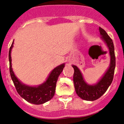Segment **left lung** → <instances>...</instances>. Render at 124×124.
I'll return each mask as SVG.
<instances>
[{"label":"left lung","mask_w":124,"mask_h":124,"mask_svg":"<svg viewBox=\"0 0 124 124\" xmlns=\"http://www.w3.org/2000/svg\"><path fill=\"white\" fill-rule=\"evenodd\" d=\"M99 30L100 35H101V38L106 43L109 50L110 63L107 71L96 84L94 85H89L85 82L79 69L76 66L72 65L74 70L73 74V82L76 93L81 99L91 101L99 99L106 93L112 82L116 67L114 46L112 40L107 35L104 30L101 27H99Z\"/></svg>","instance_id":"obj_1"}]
</instances>
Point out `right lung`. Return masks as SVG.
<instances>
[{"mask_svg": "<svg viewBox=\"0 0 124 124\" xmlns=\"http://www.w3.org/2000/svg\"><path fill=\"white\" fill-rule=\"evenodd\" d=\"M14 46V41L9 50L8 59L10 73L16 90L18 94L27 102L33 104H42L53 98L55 93L56 85L59 76L64 67V63L59 65L51 71L46 81L38 86H30L20 81L14 74L12 66L11 51Z\"/></svg>", "mask_w": 124, "mask_h": 124, "instance_id": "obj_1", "label": "right lung"}]
</instances>
